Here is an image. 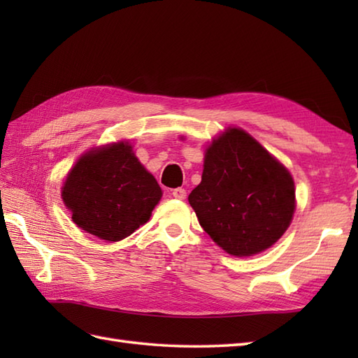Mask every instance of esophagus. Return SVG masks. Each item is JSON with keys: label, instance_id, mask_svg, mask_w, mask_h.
Here are the masks:
<instances>
[{"label": "esophagus", "instance_id": "obj_1", "mask_svg": "<svg viewBox=\"0 0 358 358\" xmlns=\"http://www.w3.org/2000/svg\"><path fill=\"white\" fill-rule=\"evenodd\" d=\"M172 195L178 200H185L186 199V191L183 187H177V189H173V191H172Z\"/></svg>", "mask_w": 358, "mask_h": 358}]
</instances>
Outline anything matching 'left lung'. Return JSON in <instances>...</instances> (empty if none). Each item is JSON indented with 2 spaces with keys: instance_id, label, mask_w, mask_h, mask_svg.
<instances>
[{
  "instance_id": "8db88e82",
  "label": "left lung",
  "mask_w": 358,
  "mask_h": 358,
  "mask_svg": "<svg viewBox=\"0 0 358 358\" xmlns=\"http://www.w3.org/2000/svg\"><path fill=\"white\" fill-rule=\"evenodd\" d=\"M189 204L227 254L250 257L286 232L295 210L292 175L240 127H227L204 154Z\"/></svg>"
}]
</instances>
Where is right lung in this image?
I'll use <instances>...</instances> for the list:
<instances>
[{
    "instance_id": "obj_1",
    "label": "right lung",
    "mask_w": 358,
    "mask_h": 358,
    "mask_svg": "<svg viewBox=\"0 0 358 358\" xmlns=\"http://www.w3.org/2000/svg\"><path fill=\"white\" fill-rule=\"evenodd\" d=\"M162 195L127 141L89 150L67 173L62 191L73 223L109 243L148 223Z\"/></svg>"
}]
</instances>
